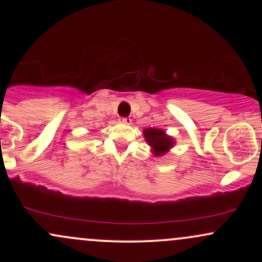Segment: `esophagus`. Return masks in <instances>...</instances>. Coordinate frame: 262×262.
I'll list each match as a JSON object with an SVG mask.
<instances>
[{"instance_id": "esophagus-1", "label": "esophagus", "mask_w": 262, "mask_h": 262, "mask_svg": "<svg viewBox=\"0 0 262 262\" xmlns=\"http://www.w3.org/2000/svg\"><path fill=\"white\" fill-rule=\"evenodd\" d=\"M121 122L124 123V124H130L132 119L130 118H121Z\"/></svg>"}]
</instances>
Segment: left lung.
Listing matches in <instances>:
<instances>
[{
    "mask_svg": "<svg viewBox=\"0 0 262 262\" xmlns=\"http://www.w3.org/2000/svg\"><path fill=\"white\" fill-rule=\"evenodd\" d=\"M143 134L146 144L150 146L151 154L156 158L166 155L176 144V140L171 135L166 134L164 129L150 127L144 129Z\"/></svg>",
    "mask_w": 262,
    "mask_h": 262,
    "instance_id": "1",
    "label": "left lung"
}]
</instances>
